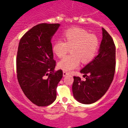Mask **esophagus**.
Instances as JSON below:
<instances>
[{"mask_svg": "<svg viewBox=\"0 0 128 128\" xmlns=\"http://www.w3.org/2000/svg\"><path fill=\"white\" fill-rule=\"evenodd\" d=\"M68 74H69L68 73V72H66V71H63V76H66V75H68Z\"/></svg>", "mask_w": 128, "mask_h": 128, "instance_id": "1", "label": "esophagus"}]
</instances>
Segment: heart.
<instances>
[{
  "instance_id": "obj_1",
  "label": "heart",
  "mask_w": 128,
  "mask_h": 128,
  "mask_svg": "<svg viewBox=\"0 0 128 128\" xmlns=\"http://www.w3.org/2000/svg\"><path fill=\"white\" fill-rule=\"evenodd\" d=\"M63 37L64 41L56 40L52 50L58 57L62 58L70 49L71 54L64 57L58 63L59 68L64 71L69 72L78 68L81 60L83 63L90 62L98 53V38L85 29L79 28L68 29L63 34Z\"/></svg>"
}]
</instances>
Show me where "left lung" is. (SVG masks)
<instances>
[{
  "mask_svg": "<svg viewBox=\"0 0 128 128\" xmlns=\"http://www.w3.org/2000/svg\"><path fill=\"white\" fill-rule=\"evenodd\" d=\"M115 55L114 40L102 28V40L99 54L80 71L84 74L83 77L86 76V80L83 81L79 76H74L72 92L76 100L84 104H90L105 94L114 79Z\"/></svg>",
  "mask_w": 128,
  "mask_h": 128,
  "instance_id": "1",
  "label": "left lung"
}]
</instances>
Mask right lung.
<instances>
[{
  "mask_svg": "<svg viewBox=\"0 0 128 128\" xmlns=\"http://www.w3.org/2000/svg\"><path fill=\"white\" fill-rule=\"evenodd\" d=\"M60 24L42 23L20 40L16 56L17 78L25 96L36 106L45 107L56 100L62 70H54L52 38Z\"/></svg>",
  "mask_w": 128,
  "mask_h": 128,
  "instance_id": "right-lung-1",
  "label": "right lung"
}]
</instances>
